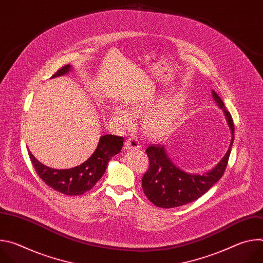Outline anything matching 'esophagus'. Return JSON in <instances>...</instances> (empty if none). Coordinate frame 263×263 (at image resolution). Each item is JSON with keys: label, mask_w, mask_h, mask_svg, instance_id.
<instances>
[{"label": "esophagus", "mask_w": 263, "mask_h": 263, "mask_svg": "<svg viewBox=\"0 0 263 263\" xmlns=\"http://www.w3.org/2000/svg\"><path fill=\"white\" fill-rule=\"evenodd\" d=\"M125 148L129 149V151H134V149H138L139 148V141L137 138L132 137V138H128L125 141Z\"/></svg>", "instance_id": "obj_1"}]
</instances>
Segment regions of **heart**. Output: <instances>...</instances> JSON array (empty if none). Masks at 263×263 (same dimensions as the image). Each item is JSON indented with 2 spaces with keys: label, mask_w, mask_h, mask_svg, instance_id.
I'll return each mask as SVG.
<instances>
[{
  "label": "heart",
  "mask_w": 263,
  "mask_h": 263,
  "mask_svg": "<svg viewBox=\"0 0 263 263\" xmlns=\"http://www.w3.org/2000/svg\"><path fill=\"white\" fill-rule=\"evenodd\" d=\"M187 106V99L183 93H174L164 99V93L152 95L144 99L129 103V110L133 115L141 116L142 128L152 137H163L171 134L179 125ZM114 118L123 129L134 125V117L125 108L118 106L114 110Z\"/></svg>",
  "instance_id": "b5f03b06"
}]
</instances>
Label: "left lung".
I'll use <instances>...</instances> for the list:
<instances>
[{
	"label": "left lung",
	"mask_w": 263,
	"mask_h": 263,
	"mask_svg": "<svg viewBox=\"0 0 263 263\" xmlns=\"http://www.w3.org/2000/svg\"><path fill=\"white\" fill-rule=\"evenodd\" d=\"M212 98L222 112L231 132L228 151L219 162L204 174H191L179 168L168 157L163 144H152L146 148L149 166L142 178V190L155 206L175 208L192 203L202 197L221 178L227 167L234 141V124L231 115L214 90Z\"/></svg>",
	"instance_id": "1"
}]
</instances>
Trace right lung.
<instances>
[{
    "label": "right lung",
    "instance_id": "1",
    "mask_svg": "<svg viewBox=\"0 0 263 263\" xmlns=\"http://www.w3.org/2000/svg\"><path fill=\"white\" fill-rule=\"evenodd\" d=\"M71 69V65H65L53 74L52 78L64 76ZM123 142V137L110 134L103 135L100 137L96 151L85 162L66 170H56L43 164L30 151L29 156L36 173L47 185L63 195L79 196L91 190L102 178L110 159L121 152Z\"/></svg>",
    "mask_w": 263,
    "mask_h": 263
}]
</instances>
